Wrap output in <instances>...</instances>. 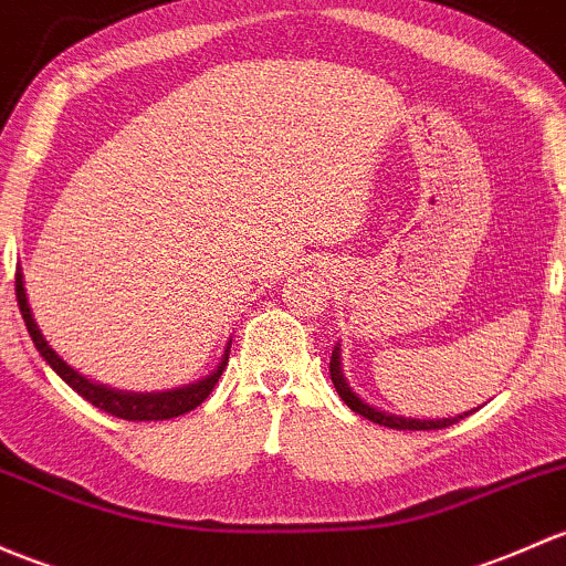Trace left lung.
I'll return each mask as SVG.
<instances>
[{
	"label": "left lung",
	"instance_id": "1",
	"mask_svg": "<svg viewBox=\"0 0 566 566\" xmlns=\"http://www.w3.org/2000/svg\"><path fill=\"white\" fill-rule=\"evenodd\" d=\"M331 379H333V388H336L338 396H342V401L347 403L353 412L363 415V418L371 420V423H379L385 428H396V431H433V428L453 426L469 415V412H463V415H458V418H444V420H407V418H396V415H385V412H379V409H371L368 403H363L360 398L355 396L353 388L347 385V379H344L342 355H338V347H333V353H331Z\"/></svg>",
	"mask_w": 566,
	"mask_h": 566
}]
</instances>
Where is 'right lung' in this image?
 <instances>
[{"instance_id": "1", "label": "right lung", "mask_w": 566, "mask_h": 566, "mask_svg": "<svg viewBox=\"0 0 566 566\" xmlns=\"http://www.w3.org/2000/svg\"><path fill=\"white\" fill-rule=\"evenodd\" d=\"M15 298H18V308H21L23 323H27L29 336H32L34 347H38V353L43 355L48 366H51L53 371H56L59 377H62L64 382L70 385V388L78 392V396L86 398V401L92 403V407L103 409V412L113 415V418L138 420V423H140V420H170V418H178V415L189 412V409L200 407V403L206 401L208 392L213 390V385H217L219 377H222L224 366H228L230 347L224 349V358L217 366V371L208 374V377L200 379L198 385H189V388H178V390H168V392H122V390L103 388V385L88 382L86 377H81L78 371H73V368L67 366V363H64L56 353H53L51 347H48L43 333H40L38 323H34L32 308H29L27 290H23L21 268H15Z\"/></svg>"}]
</instances>
